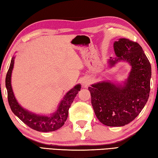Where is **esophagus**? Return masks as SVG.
<instances>
[{"mask_svg":"<svg viewBox=\"0 0 158 158\" xmlns=\"http://www.w3.org/2000/svg\"><path fill=\"white\" fill-rule=\"evenodd\" d=\"M81 83L84 85H87L88 84H89V80H88L87 79H83L81 80Z\"/></svg>","mask_w":158,"mask_h":158,"instance_id":"esophagus-1","label":"esophagus"}]
</instances>
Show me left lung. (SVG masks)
Wrapping results in <instances>:
<instances>
[{"mask_svg":"<svg viewBox=\"0 0 158 158\" xmlns=\"http://www.w3.org/2000/svg\"><path fill=\"white\" fill-rule=\"evenodd\" d=\"M116 58L107 61L111 68L121 61L129 63L131 70L124 81H102L91 85L89 90L96 117L110 127L124 126L132 121L148 101L151 66L142 48L137 42L120 38L114 43Z\"/></svg>","mask_w":158,"mask_h":158,"instance_id":"left-lung-1","label":"left lung"}]
</instances>
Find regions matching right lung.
<instances>
[{"instance_id": "obj_1", "label": "right lung", "mask_w": 158, "mask_h": 158, "mask_svg": "<svg viewBox=\"0 0 158 158\" xmlns=\"http://www.w3.org/2000/svg\"><path fill=\"white\" fill-rule=\"evenodd\" d=\"M15 56L12 58L11 63L5 78V86L7 91L8 102L12 111L21 121L32 129L39 132H52L59 129L65 124L68 116V110L77 93L81 90V84H77L64 95L54 112L42 115L28 111L21 106L16 99L13 92L11 78L13 68H14Z\"/></svg>"}]
</instances>
